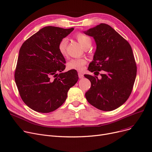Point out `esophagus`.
I'll use <instances>...</instances> for the list:
<instances>
[{
    "label": "esophagus",
    "instance_id": "obj_1",
    "mask_svg": "<svg viewBox=\"0 0 152 152\" xmlns=\"http://www.w3.org/2000/svg\"><path fill=\"white\" fill-rule=\"evenodd\" d=\"M78 76H79V77L80 78V79L83 78V77H84L83 74L82 73H80V72H79V73H78Z\"/></svg>",
    "mask_w": 152,
    "mask_h": 152
}]
</instances>
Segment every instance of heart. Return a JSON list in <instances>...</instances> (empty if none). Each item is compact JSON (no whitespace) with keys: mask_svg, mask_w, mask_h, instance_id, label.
Returning <instances> with one entry per match:
<instances>
[{"mask_svg":"<svg viewBox=\"0 0 152 152\" xmlns=\"http://www.w3.org/2000/svg\"><path fill=\"white\" fill-rule=\"evenodd\" d=\"M75 37L77 39L78 42L80 44L84 49H88L91 45L92 40L90 37L86 34L78 32L75 35ZM68 44V40L66 38H63L61 39L58 45V49L60 54L63 56L66 55V47ZM87 63V60L84 58H79L71 59L67 63V68L69 69H75L77 71H83L84 68V66Z\"/></svg>","mask_w":152,"mask_h":152,"instance_id":"1","label":"heart"}]
</instances>
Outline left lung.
<instances>
[{
    "mask_svg": "<svg viewBox=\"0 0 152 152\" xmlns=\"http://www.w3.org/2000/svg\"><path fill=\"white\" fill-rule=\"evenodd\" d=\"M84 33L93 37L97 45L89 71L96 72L97 76L103 70L100 79L84 75L91 83L86 98L100 110H114L128 99L136 77L137 66L132 48L125 39L105 23Z\"/></svg>",
    "mask_w": 152,
    "mask_h": 152,
    "instance_id": "1",
    "label": "left lung"
}]
</instances>
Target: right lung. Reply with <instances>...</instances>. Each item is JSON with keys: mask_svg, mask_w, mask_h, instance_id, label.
<instances>
[{"mask_svg": "<svg viewBox=\"0 0 152 152\" xmlns=\"http://www.w3.org/2000/svg\"><path fill=\"white\" fill-rule=\"evenodd\" d=\"M73 29L46 26L22 44L15 81L21 99L32 110L44 113L57 110L78 81L76 70L62 73L66 61L58 49L61 39Z\"/></svg>", "mask_w": 152, "mask_h": 152, "instance_id": "1", "label": "right lung"}]
</instances>
